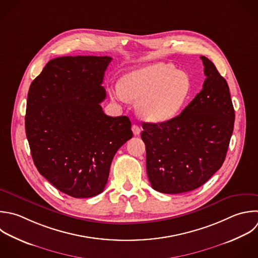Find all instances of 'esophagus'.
<instances>
[{
	"label": "esophagus",
	"instance_id": "1",
	"mask_svg": "<svg viewBox=\"0 0 258 258\" xmlns=\"http://www.w3.org/2000/svg\"><path fill=\"white\" fill-rule=\"evenodd\" d=\"M132 131H133V134H134V135H139L140 132H141V128H140L139 125L133 124V125H132Z\"/></svg>",
	"mask_w": 258,
	"mask_h": 258
}]
</instances>
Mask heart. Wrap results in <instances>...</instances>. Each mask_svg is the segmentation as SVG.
Segmentation results:
<instances>
[{
  "mask_svg": "<svg viewBox=\"0 0 258 258\" xmlns=\"http://www.w3.org/2000/svg\"><path fill=\"white\" fill-rule=\"evenodd\" d=\"M189 92L188 76L164 62L133 70L123 76L120 86L110 88V94L115 100L139 101L140 116L150 122L172 118L182 108Z\"/></svg>",
  "mask_w": 258,
  "mask_h": 258,
  "instance_id": "b5f03b06",
  "label": "heart"
}]
</instances>
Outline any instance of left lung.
I'll return each instance as SVG.
<instances>
[{
  "label": "left lung",
  "instance_id": "1",
  "mask_svg": "<svg viewBox=\"0 0 258 258\" xmlns=\"http://www.w3.org/2000/svg\"><path fill=\"white\" fill-rule=\"evenodd\" d=\"M206 80L202 91L176 117L142 123L146 170L152 188L181 194L203 185L223 164L235 113L226 80L201 56Z\"/></svg>",
  "mask_w": 258,
  "mask_h": 258
}]
</instances>
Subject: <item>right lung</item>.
Masks as SVG:
<instances>
[{
    "instance_id": "add662e5",
    "label": "right lung",
    "mask_w": 258,
    "mask_h": 258,
    "mask_svg": "<svg viewBox=\"0 0 258 258\" xmlns=\"http://www.w3.org/2000/svg\"><path fill=\"white\" fill-rule=\"evenodd\" d=\"M110 56H62L32 82L25 129L39 173L74 198L101 194L117 150L130 138L128 117L107 116L102 87Z\"/></svg>"
}]
</instances>
